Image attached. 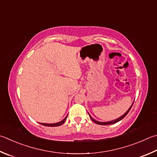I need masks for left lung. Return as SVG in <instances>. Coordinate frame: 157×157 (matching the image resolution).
Here are the masks:
<instances>
[{"label": "left lung", "mask_w": 157, "mask_h": 157, "mask_svg": "<svg viewBox=\"0 0 157 157\" xmlns=\"http://www.w3.org/2000/svg\"><path fill=\"white\" fill-rule=\"evenodd\" d=\"M133 103L134 102H132V105H131L130 106V107L128 108V110L126 111V113H125L122 116H121V117H119V118H117V119H115V120H113V121H106V122H101V121H97V120H95V119H93L92 117H91V115H90L89 113H88V115H89V117H90V118L92 119V121H93V122H95V124H99V125H110V124H115V123H117V122H118V121H121L122 119H124L125 117H126V115H127V114L129 113V111H130V110L131 109V108H132V105H133Z\"/></svg>", "instance_id": "left-lung-1"}]
</instances>
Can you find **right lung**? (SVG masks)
I'll list each match as a JSON object with an SVG mask.
<instances>
[{
  "mask_svg": "<svg viewBox=\"0 0 157 157\" xmlns=\"http://www.w3.org/2000/svg\"><path fill=\"white\" fill-rule=\"evenodd\" d=\"M68 115L65 117V118L62 119V121L58 122V123H54V124H46V123H40L42 125H43V126H49V127H56V126H61V125L63 124L64 123V121H66L67 117Z\"/></svg>",
  "mask_w": 157,
  "mask_h": 157,
  "instance_id": "obj_1",
  "label": "right lung"
}]
</instances>
